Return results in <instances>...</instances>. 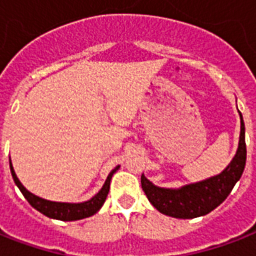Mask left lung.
I'll return each instance as SVG.
<instances>
[{"mask_svg": "<svg viewBox=\"0 0 256 256\" xmlns=\"http://www.w3.org/2000/svg\"><path fill=\"white\" fill-rule=\"evenodd\" d=\"M246 166V142H244V122L240 114V146L232 163L220 175L189 184L180 189L159 188L150 182L142 175L143 192L158 210L174 218H196L210 213L229 196L236 182L240 178Z\"/></svg>", "mask_w": 256, "mask_h": 256, "instance_id": "8db88e82", "label": "left lung"}]
</instances>
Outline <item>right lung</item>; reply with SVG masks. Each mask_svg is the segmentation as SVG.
Returning <instances> with one entry per match:
<instances>
[{
	"label": "right lung",
	"instance_id": "right-lung-1",
	"mask_svg": "<svg viewBox=\"0 0 256 256\" xmlns=\"http://www.w3.org/2000/svg\"><path fill=\"white\" fill-rule=\"evenodd\" d=\"M118 168H120V166H117L113 171L110 172L109 176H108L106 178V182H105L104 186L101 188V190H100L93 198L80 204H67L54 202V201L44 200V198H40V197L35 196V194L28 192V190L20 184V180H18L16 172H14L13 170V166H12V162H10V171H12V176H13L14 178V182H16V186L20 188V190L22 192L24 198L28 201V204H30L31 206L35 208L38 212H40L42 214L47 216V217L50 218H55V220H60V221H78V220L90 217V216H93L94 213H97V212L100 210V208L102 206L105 200H106V196L110 189V180H112V176H113V174L117 171Z\"/></svg>",
	"mask_w": 256,
	"mask_h": 256
}]
</instances>
